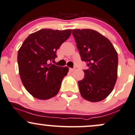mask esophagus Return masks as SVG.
Masks as SVG:
<instances>
[{"instance_id":"obj_1","label":"esophagus","mask_w":135,"mask_h":135,"mask_svg":"<svg viewBox=\"0 0 135 135\" xmlns=\"http://www.w3.org/2000/svg\"><path fill=\"white\" fill-rule=\"evenodd\" d=\"M69 70H70V72H73V71L75 70V69H72V68H70Z\"/></svg>"}]
</instances>
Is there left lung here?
I'll list each match as a JSON object with an SVG mask.
<instances>
[{"label":"left lung","mask_w":135,"mask_h":135,"mask_svg":"<svg viewBox=\"0 0 135 135\" xmlns=\"http://www.w3.org/2000/svg\"><path fill=\"white\" fill-rule=\"evenodd\" d=\"M72 35L81 60L88 67L78 82L80 94L88 101H102L112 92L117 80V52L108 38L94 30L74 29Z\"/></svg>","instance_id":"obj_1"}]
</instances>
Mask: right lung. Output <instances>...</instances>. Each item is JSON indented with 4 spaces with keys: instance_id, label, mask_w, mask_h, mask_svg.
Returning a JSON list of instances; mask_svg holds the SVG:
<instances>
[{
    "instance_id": "1",
    "label": "right lung",
    "mask_w": 135,
    "mask_h": 135,
    "mask_svg": "<svg viewBox=\"0 0 135 135\" xmlns=\"http://www.w3.org/2000/svg\"><path fill=\"white\" fill-rule=\"evenodd\" d=\"M71 33L72 30L41 29L23 42L18 52V69L23 86L33 97L47 100L58 94L69 68L52 62Z\"/></svg>"
}]
</instances>
